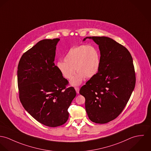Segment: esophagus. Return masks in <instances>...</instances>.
I'll use <instances>...</instances> for the list:
<instances>
[{
    "mask_svg": "<svg viewBox=\"0 0 151 151\" xmlns=\"http://www.w3.org/2000/svg\"><path fill=\"white\" fill-rule=\"evenodd\" d=\"M75 90H76V93H77V94H79V88L78 87H75Z\"/></svg>",
    "mask_w": 151,
    "mask_h": 151,
    "instance_id": "obj_1",
    "label": "esophagus"
}]
</instances>
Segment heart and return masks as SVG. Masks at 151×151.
<instances>
[{"mask_svg": "<svg viewBox=\"0 0 151 151\" xmlns=\"http://www.w3.org/2000/svg\"><path fill=\"white\" fill-rule=\"evenodd\" d=\"M100 54L97 49L93 46L81 45L69 49L64 57V62L58 61L56 67L66 79L72 78L70 84L78 86L85 77L91 78L99 72L100 67Z\"/></svg>", "mask_w": 151, "mask_h": 151, "instance_id": "1", "label": "heart"}]
</instances>
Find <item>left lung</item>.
<instances>
[{
  "label": "left lung",
  "instance_id": "8db88e82",
  "mask_svg": "<svg viewBox=\"0 0 151 151\" xmlns=\"http://www.w3.org/2000/svg\"><path fill=\"white\" fill-rule=\"evenodd\" d=\"M100 51L98 73L83 86L79 93L85 98L88 118L104 124L116 119L129 100L135 85L133 58L129 50L111 38L88 36Z\"/></svg>",
  "mask_w": 151,
  "mask_h": 151
}]
</instances>
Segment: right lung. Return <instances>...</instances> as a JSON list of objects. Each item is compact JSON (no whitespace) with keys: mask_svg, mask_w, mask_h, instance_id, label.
<instances>
[{"mask_svg":"<svg viewBox=\"0 0 151 151\" xmlns=\"http://www.w3.org/2000/svg\"><path fill=\"white\" fill-rule=\"evenodd\" d=\"M60 39L39 41L21 57L17 70L19 98L25 109L39 123L51 127L64 124L76 96L73 87L54 64Z\"/></svg>","mask_w":151,"mask_h":151,"instance_id":"right-lung-1","label":"right lung"}]
</instances>
